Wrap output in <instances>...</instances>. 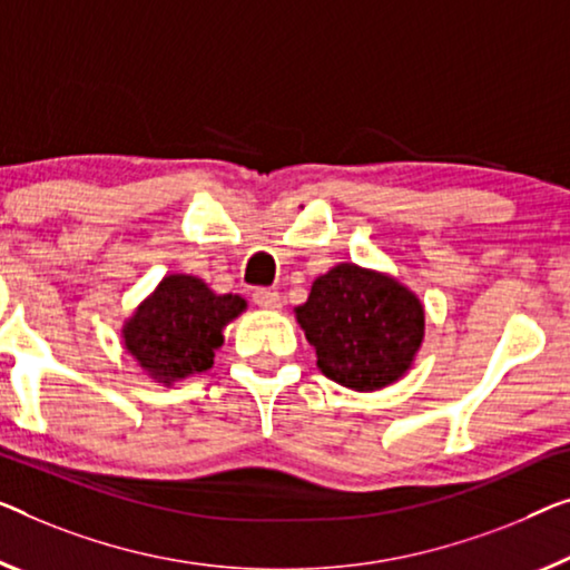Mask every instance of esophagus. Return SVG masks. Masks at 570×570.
<instances>
[{"instance_id":"obj_1","label":"esophagus","mask_w":570,"mask_h":570,"mask_svg":"<svg viewBox=\"0 0 570 570\" xmlns=\"http://www.w3.org/2000/svg\"><path fill=\"white\" fill-rule=\"evenodd\" d=\"M253 302H256L261 309H271V312L284 307L282 294L274 292V288H256V292H253Z\"/></svg>"}]
</instances>
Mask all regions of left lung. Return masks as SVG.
<instances>
[{
	"label": "left lung",
	"mask_w": 570,
	"mask_h": 570,
	"mask_svg": "<svg viewBox=\"0 0 570 570\" xmlns=\"http://www.w3.org/2000/svg\"><path fill=\"white\" fill-rule=\"evenodd\" d=\"M317 368L353 392H376L412 368L424 337V307L396 278L340 263L314 278L296 307Z\"/></svg>",
	"instance_id": "8db88e82"
}]
</instances>
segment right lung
<instances>
[{"label": "right lung", "instance_id": "1", "mask_svg": "<svg viewBox=\"0 0 570 570\" xmlns=\"http://www.w3.org/2000/svg\"><path fill=\"white\" fill-rule=\"evenodd\" d=\"M245 307L243 296L215 294L197 276L171 274L125 322V347L150 379L171 386L212 368L225 325Z\"/></svg>", "mask_w": 570, "mask_h": 570}]
</instances>
